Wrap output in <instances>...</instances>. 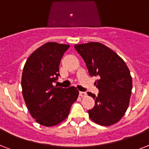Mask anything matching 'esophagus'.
<instances>
[{"instance_id": "obj_1", "label": "esophagus", "mask_w": 149, "mask_h": 149, "mask_svg": "<svg viewBox=\"0 0 149 149\" xmlns=\"http://www.w3.org/2000/svg\"><path fill=\"white\" fill-rule=\"evenodd\" d=\"M86 95V92H79V96L80 97H85V96Z\"/></svg>"}]
</instances>
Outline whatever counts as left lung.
<instances>
[{"label": "left lung", "mask_w": 149, "mask_h": 149, "mask_svg": "<svg viewBox=\"0 0 149 149\" xmlns=\"http://www.w3.org/2000/svg\"><path fill=\"white\" fill-rule=\"evenodd\" d=\"M83 58L91 77H97L95 86L98 96L88 95L95 100V106L88 111L95 123L109 127L117 123L125 114L130 104L132 79L130 70L113 50L99 42L75 45Z\"/></svg>", "instance_id": "1"}]
</instances>
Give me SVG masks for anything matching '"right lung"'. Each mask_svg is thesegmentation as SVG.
Wrapping results in <instances>:
<instances>
[{
	"mask_svg": "<svg viewBox=\"0 0 149 149\" xmlns=\"http://www.w3.org/2000/svg\"><path fill=\"white\" fill-rule=\"evenodd\" d=\"M69 45L47 42L26 61L22 75V96L30 114L39 124L53 127L68 117L79 91L74 86H53L58 78L59 65Z\"/></svg>",
	"mask_w": 149,
	"mask_h": 149,
	"instance_id": "obj_1",
	"label": "right lung"
}]
</instances>
